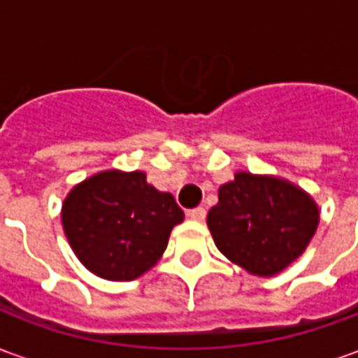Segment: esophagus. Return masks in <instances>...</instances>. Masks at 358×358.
<instances>
[{
    "instance_id": "1",
    "label": "esophagus",
    "mask_w": 358,
    "mask_h": 358,
    "mask_svg": "<svg viewBox=\"0 0 358 358\" xmlns=\"http://www.w3.org/2000/svg\"><path fill=\"white\" fill-rule=\"evenodd\" d=\"M189 217L194 218V220H205V217H207V210L203 209V207H195V209L189 210Z\"/></svg>"
}]
</instances>
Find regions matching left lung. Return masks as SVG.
<instances>
[{
  "instance_id": "1",
  "label": "left lung",
  "mask_w": 358,
  "mask_h": 358,
  "mask_svg": "<svg viewBox=\"0 0 358 358\" xmlns=\"http://www.w3.org/2000/svg\"><path fill=\"white\" fill-rule=\"evenodd\" d=\"M207 224L220 253L259 276L284 270L305 251L318 209L289 182L238 172L218 189Z\"/></svg>"
}]
</instances>
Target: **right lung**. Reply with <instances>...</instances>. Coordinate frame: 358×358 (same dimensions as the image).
<instances>
[{"mask_svg": "<svg viewBox=\"0 0 358 358\" xmlns=\"http://www.w3.org/2000/svg\"><path fill=\"white\" fill-rule=\"evenodd\" d=\"M61 218L86 268L107 280H134L159 261L184 213L143 172L107 171L74 187Z\"/></svg>", "mask_w": 358, "mask_h": 358, "instance_id": "right-lung-1", "label": "right lung"}]
</instances>
